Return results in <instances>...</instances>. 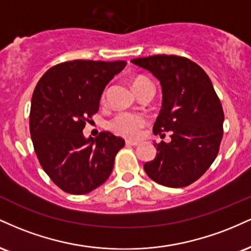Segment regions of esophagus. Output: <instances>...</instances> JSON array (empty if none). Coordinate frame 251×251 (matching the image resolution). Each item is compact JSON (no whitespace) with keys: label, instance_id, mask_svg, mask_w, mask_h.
Returning a JSON list of instances; mask_svg holds the SVG:
<instances>
[{"label":"esophagus","instance_id":"1","mask_svg":"<svg viewBox=\"0 0 251 251\" xmlns=\"http://www.w3.org/2000/svg\"><path fill=\"white\" fill-rule=\"evenodd\" d=\"M126 145L127 146H138L139 142H133V140H126Z\"/></svg>","mask_w":251,"mask_h":251}]
</instances>
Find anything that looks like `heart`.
I'll list each match as a JSON object with an SVG mask.
<instances>
[{
    "instance_id": "heart-1",
    "label": "heart",
    "mask_w": 251,
    "mask_h": 251,
    "mask_svg": "<svg viewBox=\"0 0 251 251\" xmlns=\"http://www.w3.org/2000/svg\"><path fill=\"white\" fill-rule=\"evenodd\" d=\"M145 83H151L146 79H135L133 81L134 91L142 87ZM106 92H103L101 96V102L105 101ZM148 120L146 118L138 113H131V112H122L118 113L109 120L107 127L114 134L120 135V137L128 138V139H134L138 138L142 133V129L145 127Z\"/></svg>"
}]
</instances>
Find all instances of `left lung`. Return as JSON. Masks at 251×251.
<instances>
[{
    "mask_svg": "<svg viewBox=\"0 0 251 251\" xmlns=\"http://www.w3.org/2000/svg\"><path fill=\"white\" fill-rule=\"evenodd\" d=\"M160 81L163 105L153 133L171 142L154 144L157 155L144 164L155 183L183 188L206 172L217 157L223 137L224 113L208 74L183 56L152 55L131 60Z\"/></svg>",
    "mask_w": 251,
    "mask_h": 251,
    "instance_id": "1",
    "label": "left lung"
}]
</instances>
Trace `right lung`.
I'll list each match as a JSON object with an SVG mask.
<instances>
[{
    "label": "right lung",
    "mask_w": 251,
    "mask_h": 251,
    "mask_svg": "<svg viewBox=\"0 0 251 251\" xmlns=\"http://www.w3.org/2000/svg\"><path fill=\"white\" fill-rule=\"evenodd\" d=\"M125 61L74 60L50 68L31 98L29 129L45 172L62 191L85 195L107 180L125 142L109 132L83 137L106 85Z\"/></svg>",
    "instance_id": "add662e5"
}]
</instances>
